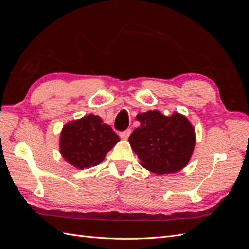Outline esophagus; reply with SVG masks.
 Segmentation results:
<instances>
[{"label": "esophagus", "mask_w": 249, "mask_h": 249, "mask_svg": "<svg viewBox=\"0 0 249 249\" xmlns=\"http://www.w3.org/2000/svg\"><path fill=\"white\" fill-rule=\"evenodd\" d=\"M130 135H131V130H125V131H123L119 133L120 138H123V139H127Z\"/></svg>", "instance_id": "34e87169"}]
</instances>
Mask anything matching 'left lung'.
Returning <instances> with one entry per match:
<instances>
[{
    "instance_id": "obj_1",
    "label": "left lung",
    "mask_w": 249,
    "mask_h": 249,
    "mask_svg": "<svg viewBox=\"0 0 249 249\" xmlns=\"http://www.w3.org/2000/svg\"><path fill=\"white\" fill-rule=\"evenodd\" d=\"M136 118L140 125L133 131L129 141L142 166L157 175L183 169L195 145L189 120L177 112L165 116L156 110L141 113Z\"/></svg>"
}]
</instances>
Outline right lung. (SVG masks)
I'll list each match as a JSON object with an SVG mask.
<instances>
[{
    "mask_svg": "<svg viewBox=\"0 0 249 249\" xmlns=\"http://www.w3.org/2000/svg\"><path fill=\"white\" fill-rule=\"evenodd\" d=\"M119 137L100 116L90 114L67 124L60 136V152L77 168L100 164Z\"/></svg>",
    "mask_w": 249,
    "mask_h": 249,
    "instance_id": "right-lung-1",
    "label": "right lung"
}]
</instances>
